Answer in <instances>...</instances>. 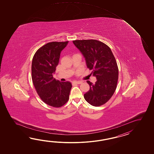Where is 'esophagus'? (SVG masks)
Returning a JSON list of instances; mask_svg holds the SVG:
<instances>
[{
    "label": "esophagus",
    "instance_id": "1",
    "mask_svg": "<svg viewBox=\"0 0 154 154\" xmlns=\"http://www.w3.org/2000/svg\"><path fill=\"white\" fill-rule=\"evenodd\" d=\"M73 82L75 83L76 84H82V82Z\"/></svg>",
    "mask_w": 154,
    "mask_h": 154
}]
</instances>
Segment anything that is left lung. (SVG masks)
<instances>
[{
    "mask_svg": "<svg viewBox=\"0 0 154 154\" xmlns=\"http://www.w3.org/2000/svg\"><path fill=\"white\" fill-rule=\"evenodd\" d=\"M73 43L85 58L87 67L92 70L91 74L97 82L93 84L87 81L90 90L84 98L92 106L104 105L111 98L117 88L118 68L110 48L96 39L73 41Z\"/></svg>",
    "mask_w": 154,
    "mask_h": 154,
    "instance_id": "1",
    "label": "left lung"
}]
</instances>
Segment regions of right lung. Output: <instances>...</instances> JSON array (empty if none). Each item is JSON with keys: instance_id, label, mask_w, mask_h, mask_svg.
<instances>
[{"instance_id": "right-lung-1", "label": "right lung", "mask_w": 154, "mask_h": 154, "mask_svg": "<svg viewBox=\"0 0 154 154\" xmlns=\"http://www.w3.org/2000/svg\"><path fill=\"white\" fill-rule=\"evenodd\" d=\"M68 41L47 43L38 49L31 66L33 84L39 97L53 107H60L69 98L72 87L69 82H60L53 76L59 63L60 52Z\"/></svg>"}]
</instances>
